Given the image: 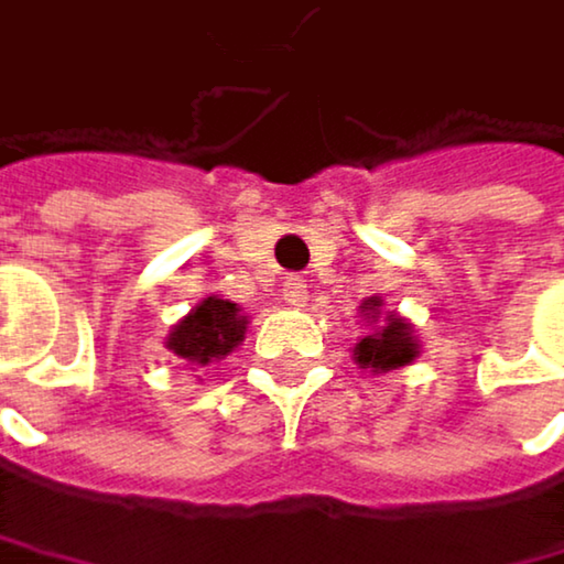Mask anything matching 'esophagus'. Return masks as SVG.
I'll return each instance as SVG.
<instances>
[{
  "label": "esophagus",
  "mask_w": 564,
  "mask_h": 564,
  "mask_svg": "<svg viewBox=\"0 0 564 564\" xmlns=\"http://www.w3.org/2000/svg\"><path fill=\"white\" fill-rule=\"evenodd\" d=\"M280 297H284V304H291V307H304V301L311 297L304 276H288L284 288H280Z\"/></svg>",
  "instance_id": "1"
}]
</instances>
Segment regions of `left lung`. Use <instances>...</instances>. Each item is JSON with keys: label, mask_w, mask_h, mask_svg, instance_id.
Returning <instances> with one entry per match:
<instances>
[{"label": "left lung", "mask_w": 564, "mask_h": 564, "mask_svg": "<svg viewBox=\"0 0 564 564\" xmlns=\"http://www.w3.org/2000/svg\"><path fill=\"white\" fill-rule=\"evenodd\" d=\"M361 311H368L372 317H379L382 311V297H365ZM420 355L413 335H409V321H402L399 314H389L386 321H379L376 335H365L355 345V361L361 368H372V372H392V368H402Z\"/></svg>", "instance_id": "1"}]
</instances>
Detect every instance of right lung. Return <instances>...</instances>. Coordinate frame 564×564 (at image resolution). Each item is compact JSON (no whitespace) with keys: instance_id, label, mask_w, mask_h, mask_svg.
Segmentation results:
<instances>
[{"instance_id":"add662e5","label":"right lung","mask_w":564,"mask_h":564,"mask_svg":"<svg viewBox=\"0 0 564 564\" xmlns=\"http://www.w3.org/2000/svg\"><path fill=\"white\" fill-rule=\"evenodd\" d=\"M247 324L250 321L232 301L206 297L196 304V311H188L169 332L165 348L178 361L196 365V372H199V368L226 358L232 348H240V341L247 338Z\"/></svg>"}]
</instances>
